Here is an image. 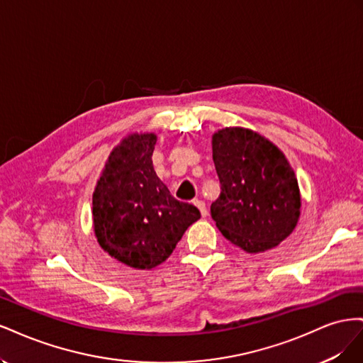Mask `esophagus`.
Masks as SVG:
<instances>
[{
	"mask_svg": "<svg viewBox=\"0 0 363 363\" xmlns=\"http://www.w3.org/2000/svg\"><path fill=\"white\" fill-rule=\"evenodd\" d=\"M194 204L200 208L201 212V216H206L207 215V208H206V203L203 200H194Z\"/></svg>",
	"mask_w": 363,
	"mask_h": 363,
	"instance_id": "34e87169",
	"label": "esophagus"
}]
</instances>
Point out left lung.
Masks as SVG:
<instances>
[{
  "mask_svg": "<svg viewBox=\"0 0 363 363\" xmlns=\"http://www.w3.org/2000/svg\"><path fill=\"white\" fill-rule=\"evenodd\" d=\"M221 194L211 213L225 239L247 252L277 247L298 223L301 196L288 159L259 133L227 127L212 136Z\"/></svg>",
  "mask_w": 363,
  "mask_h": 363,
  "instance_id": "obj_1",
  "label": "left lung"
}]
</instances>
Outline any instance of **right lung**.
Returning <instances> with one entry per match:
<instances>
[{
  "label": "right lung",
  "instance_id": "1",
  "mask_svg": "<svg viewBox=\"0 0 363 363\" xmlns=\"http://www.w3.org/2000/svg\"><path fill=\"white\" fill-rule=\"evenodd\" d=\"M155 133H135L108 156L92 196L98 244L124 265L151 269L167 260L200 211L175 200L152 168Z\"/></svg>",
  "mask_w": 363,
  "mask_h": 363
}]
</instances>
